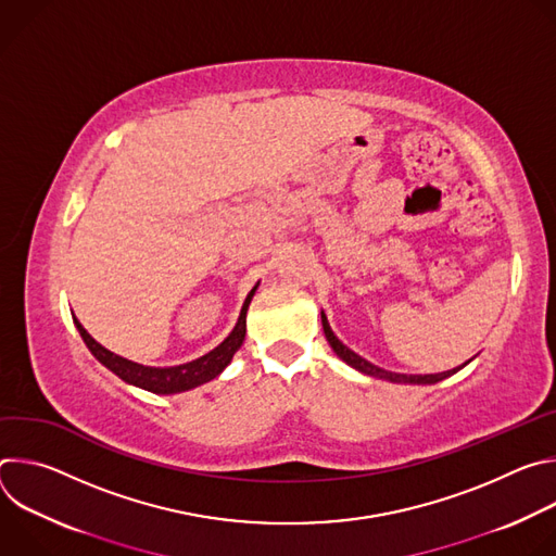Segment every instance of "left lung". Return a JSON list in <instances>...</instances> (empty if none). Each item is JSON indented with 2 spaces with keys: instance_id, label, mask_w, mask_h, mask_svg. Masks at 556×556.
<instances>
[{
  "instance_id": "1",
  "label": "left lung",
  "mask_w": 556,
  "mask_h": 556,
  "mask_svg": "<svg viewBox=\"0 0 556 556\" xmlns=\"http://www.w3.org/2000/svg\"><path fill=\"white\" fill-rule=\"evenodd\" d=\"M321 324H324V332H326V339H328V343H330V348L334 350V354L343 361V363H348L350 367H354L356 371H361V374H367V376H374V378H380V380H389V382H405V384H435V382H440V380H444V378H448V376H453V374H457L464 365H468L470 361H466L464 365H459V367H453V369H448V371H442V374H399V371H387V369H382V367H378V365H374V363H369V361H365L363 356H358L356 352H352L345 343H341L339 341V337L332 332V328H330V324H328V316H326V312L321 309Z\"/></svg>"
}]
</instances>
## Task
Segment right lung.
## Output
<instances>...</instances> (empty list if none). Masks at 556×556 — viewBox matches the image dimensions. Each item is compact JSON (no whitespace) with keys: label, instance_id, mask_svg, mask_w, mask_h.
<instances>
[{"label":"right lung","instance_id":"obj_1","mask_svg":"<svg viewBox=\"0 0 556 556\" xmlns=\"http://www.w3.org/2000/svg\"><path fill=\"white\" fill-rule=\"evenodd\" d=\"M257 286L249 292V296H247V301L242 305V312H240V319H237L232 332L217 348H213L208 354H204V356H200L195 361H189V363H182V365H174V367H149V365H140V363H134L129 358H123V356L110 352L108 348H103L101 343H97L88 334V330L81 324H78L76 316H72V319H74V326H76L78 334H81L84 343L94 354V358L101 365H105L110 371H114L121 380H125L127 384L140 387L144 391H151V393L172 395V393L195 389V387L217 378L228 367V363L232 361L235 352L240 350L242 343H244V337H247V312H249V305H251V301L255 296Z\"/></svg>","mask_w":556,"mask_h":556}]
</instances>
